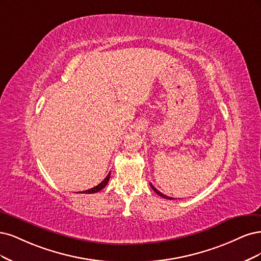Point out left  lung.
I'll list each match as a JSON object with an SVG mask.
<instances>
[{
    "label": "left lung",
    "mask_w": 261,
    "mask_h": 261,
    "mask_svg": "<svg viewBox=\"0 0 261 261\" xmlns=\"http://www.w3.org/2000/svg\"><path fill=\"white\" fill-rule=\"evenodd\" d=\"M150 188H152L153 189V191H155L156 193H157V194L159 195V196H162V197H164V198H167V199H172L171 197H169V196H167V195H165V194H163V193H161V192H159L155 187H153V184H150Z\"/></svg>",
    "instance_id": "left-lung-1"
}]
</instances>
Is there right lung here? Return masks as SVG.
<instances>
[{
    "instance_id": "add662e5",
    "label": "right lung",
    "mask_w": 261,
    "mask_h": 261,
    "mask_svg": "<svg viewBox=\"0 0 261 261\" xmlns=\"http://www.w3.org/2000/svg\"><path fill=\"white\" fill-rule=\"evenodd\" d=\"M109 178H111V172H109V173L107 174L106 178H105L102 182H100V183L98 184V186H96V187H94V188H92V189H90V190L80 192V193H85V194H93V193L99 192L100 190L104 189V188L107 186V183H108V181H109Z\"/></svg>"
}]
</instances>
